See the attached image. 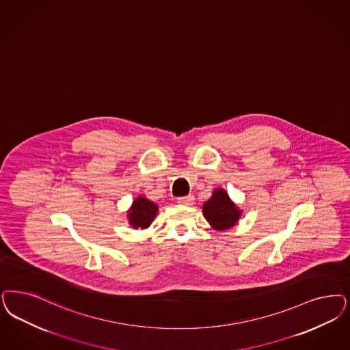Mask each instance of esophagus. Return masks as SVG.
Wrapping results in <instances>:
<instances>
[{
	"mask_svg": "<svg viewBox=\"0 0 350 350\" xmlns=\"http://www.w3.org/2000/svg\"><path fill=\"white\" fill-rule=\"evenodd\" d=\"M177 200H178V203H180V204L191 205L193 204V200H195V198H193V195H187V196H182V198H178Z\"/></svg>",
	"mask_w": 350,
	"mask_h": 350,
	"instance_id": "obj_1",
	"label": "esophagus"
}]
</instances>
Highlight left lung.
Returning a JSON list of instances; mask_svg holds the SVG:
<instances>
[{"mask_svg":"<svg viewBox=\"0 0 350 350\" xmlns=\"http://www.w3.org/2000/svg\"><path fill=\"white\" fill-rule=\"evenodd\" d=\"M203 215L213 229L228 230L237 225L241 211L231 202L224 189H217L203 205Z\"/></svg>","mask_w":350,"mask_h":350,"instance_id":"obj_1","label":"left lung"}]
</instances>
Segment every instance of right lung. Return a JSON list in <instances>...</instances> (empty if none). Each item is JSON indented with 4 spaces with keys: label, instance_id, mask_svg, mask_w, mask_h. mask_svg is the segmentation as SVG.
Returning <instances> with one entry per match:
<instances>
[{
    "label": "right lung",
    "instance_id": "1",
    "mask_svg": "<svg viewBox=\"0 0 350 350\" xmlns=\"http://www.w3.org/2000/svg\"><path fill=\"white\" fill-rule=\"evenodd\" d=\"M157 215V205L146 199L145 196H139L133 202L128 212V219L134 229H146L151 225Z\"/></svg>",
    "mask_w": 350,
    "mask_h": 350
}]
</instances>
